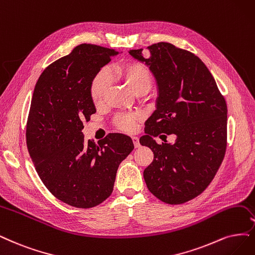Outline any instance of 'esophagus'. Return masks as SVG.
<instances>
[{"instance_id": "1", "label": "esophagus", "mask_w": 255, "mask_h": 255, "mask_svg": "<svg viewBox=\"0 0 255 255\" xmlns=\"http://www.w3.org/2000/svg\"><path fill=\"white\" fill-rule=\"evenodd\" d=\"M132 140H133V144H134V147L135 148H138L140 145H139V142H138V137L137 136H132Z\"/></svg>"}]
</instances>
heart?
Wrapping results in <instances>:
<instances>
[{"label": "heart", "instance_id": "heart-1", "mask_svg": "<svg viewBox=\"0 0 255 255\" xmlns=\"http://www.w3.org/2000/svg\"><path fill=\"white\" fill-rule=\"evenodd\" d=\"M111 74L119 78L125 83L126 86L133 93L139 91H147L152 83V73L147 66L139 62H127L116 66L111 71ZM110 85L109 74L105 69L100 70L94 75L89 87L90 98L96 105H100L106 96V92ZM138 113H121L115 123L116 125L124 131H132L135 128Z\"/></svg>", "mask_w": 255, "mask_h": 255}]
</instances>
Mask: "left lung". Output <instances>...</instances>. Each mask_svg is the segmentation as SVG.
Segmentation results:
<instances>
[{
    "label": "left lung",
    "mask_w": 255,
    "mask_h": 255,
    "mask_svg": "<svg viewBox=\"0 0 255 255\" xmlns=\"http://www.w3.org/2000/svg\"><path fill=\"white\" fill-rule=\"evenodd\" d=\"M130 50L145 63L157 85L156 109L145 123L139 143L152 150L144 170L149 191L177 205L200 195L213 180L227 146V105L212 74L192 52L161 42ZM175 134L173 144L158 145L153 136ZM163 139V138H162Z\"/></svg>",
    "instance_id": "obj_1"
}]
</instances>
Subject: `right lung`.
Here are the masks:
<instances>
[{
	"instance_id": "1",
	"label": "right lung",
	"mask_w": 255,
	"mask_h": 255,
	"mask_svg": "<svg viewBox=\"0 0 255 255\" xmlns=\"http://www.w3.org/2000/svg\"><path fill=\"white\" fill-rule=\"evenodd\" d=\"M119 52L81 44L47 67L37 80L26 126L35 170L56 199L92 208L110 196L118 168L134 146L128 135L109 133L99 145L84 140L83 122L97 112L90 83Z\"/></svg>"
}]
</instances>
